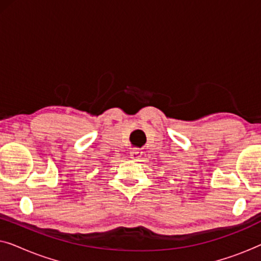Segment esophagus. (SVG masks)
I'll return each instance as SVG.
<instances>
[{"label":"esophagus","instance_id":"obj_1","mask_svg":"<svg viewBox=\"0 0 261 261\" xmlns=\"http://www.w3.org/2000/svg\"><path fill=\"white\" fill-rule=\"evenodd\" d=\"M142 155H144V152L140 148H133L130 151V158L133 160H137V162H139L142 158Z\"/></svg>","mask_w":261,"mask_h":261}]
</instances>
